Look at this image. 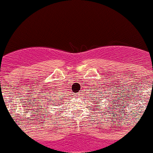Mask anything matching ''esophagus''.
<instances>
[{
	"label": "esophagus",
	"instance_id": "esophagus-1",
	"mask_svg": "<svg viewBox=\"0 0 153 153\" xmlns=\"http://www.w3.org/2000/svg\"><path fill=\"white\" fill-rule=\"evenodd\" d=\"M77 95H79V94H76V96H77Z\"/></svg>",
	"mask_w": 153,
	"mask_h": 153
}]
</instances>
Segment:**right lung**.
I'll use <instances>...</instances> for the list:
<instances>
[{"instance_id": "obj_1", "label": "right lung", "mask_w": 153, "mask_h": 153, "mask_svg": "<svg viewBox=\"0 0 153 153\" xmlns=\"http://www.w3.org/2000/svg\"><path fill=\"white\" fill-rule=\"evenodd\" d=\"M59 100H60V99H59Z\"/></svg>"}]
</instances>
